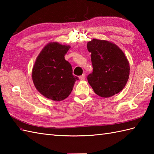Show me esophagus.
Returning a JSON list of instances; mask_svg holds the SVG:
<instances>
[{
	"label": "esophagus",
	"instance_id": "esophagus-1",
	"mask_svg": "<svg viewBox=\"0 0 154 154\" xmlns=\"http://www.w3.org/2000/svg\"><path fill=\"white\" fill-rule=\"evenodd\" d=\"M85 79V74H83L82 75H81V76L79 77V79L81 81H84Z\"/></svg>",
	"mask_w": 154,
	"mask_h": 154
}]
</instances>
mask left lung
Masks as SVG:
<instances>
[{
    "label": "left lung",
    "instance_id": "obj_1",
    "mask_svg": "<svg viewBox=\"0 0 154 154\" xmlns=\"http://www.w3.org/2000/svg\"><path fill=\"white\" fill-rule=\"evenodd\" d=\"M93 73L87 77L94 92L107 98L122 91L128 80L129 61L117 45L107 40L93 39L87 43Z\"/></svg>",
    "mask_w": 154,
    "mask_h": 154
}]
</instances>
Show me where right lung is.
<instances>
[{"mask_svg": "<svg viewBox=\"0 0 154 154\" xmlns=\"http://www.w3.org/2000/svg\"><path fill=\"white\" fill-rule=\"evenodd\" d=\"M71 48L50 42L42 49L32 68V77L38 92L48 99L61 101L69 95L75 81L71 64L65 55Z\"/></svg>", "mask_w": 154, "mask_h": 154, "instance_id": "1", "label": "right lung"}]
</instances>
